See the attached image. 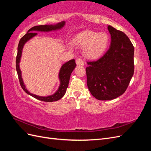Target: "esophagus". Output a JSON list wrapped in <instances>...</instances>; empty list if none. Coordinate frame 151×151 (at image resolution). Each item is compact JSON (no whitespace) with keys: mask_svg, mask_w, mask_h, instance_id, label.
Wrapping results in <instances>:
<instances>
[{"mask_svg":"<svg viewBox=\"0 0 151 151\" xmlns=\"http://www.w3.org/2000/svg\"><path fill=\"white\" fill-rule=\"evenodd\" d=\"M76 64L77 65H84V61H83V59H81V58L77 59V60H76Z\"/></svg>","mask_w":151,"mask_h":151,"instance_id":"34e87169","label":"esophagus"}]
</instances>
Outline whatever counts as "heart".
Listing matches in <instances>:
<instances>
[{"instance_id":"heart-1","label":"heart","mask_w":151,"mask_h":151,"mask_svg":"<svg viewBox=\"0 0 151 151\" xmlns=\"http://www.w3.org/2000/svg\"><path fill=\"white\" fill-rule=\"evenodd\" d=\"M73 43L76 46L84 47V53L86 57L96 59L101 57L106 51L109 37L105 32L98 33L86 30L77 34L73 39Z\"/></svg>"}]
</instances>
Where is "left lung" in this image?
Returning <instances> with one entry per match:
<instances>
[{
  "instance_id": "left-lung-1",
  "label": "left lung",
  "mask_w": 151,
  "mask_h": 151,
  "mask_svg": "<svg viewBox=\"0 0 151 151\" xmlns=\"http://www.w3.org/2000/svg\"><path fill=\"white\" fill-rule=\"evenodd\" d=\"M111 45L104 55L88 62L87 85L94 98L111 100L125 92L134 72V47L123 32L108 25Z\"/></svg>"
}]
</instances>
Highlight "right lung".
<instances>
[{
  "instance_id": "right-lung-1",
  "label": "right lung",
  "mask_w": 151,
  "mask_h": 151,
  "mask_svg": "<svg viewBox=\"0 0 151 151\" xmlns=\"http://www.w3.org/2000/svg\"><path fill=\"white\" fill-rule=\"evenodd\" d=\"M65 21H62L55 25H40V26H33V28L29 29L28 31V32H27V33L25 34L21 38L19 45H18L17 54L16 60V70L18 75V77H19L20 85L21 86L22 89H23L27 94L31 95V96L34 97L36 99L41 100V101H45V102L56 101L57 100L61 99L63 96H64L66 92L67 88H68V82H69L71 73L72 72L73 70L74 69V68L76 66L75 60L74 59H72V60H70L68 62H66L62 66L60 70V73H59V79H60V85L59 86L58 89L57 90V92L55 94H53V95L48 96H46V97L39 96L30 93L29 91L26 89L23 81H22V79L21 77V72L19 68V62H20V59H21V54H22V48H23L24 45L25 44V43L27 42V41H28L29 39L33 38V36L37 35V33H35V31H50L52 30L60 29L62 28H63V26L65 25Z\"/></svg>"
}]
</instances>
